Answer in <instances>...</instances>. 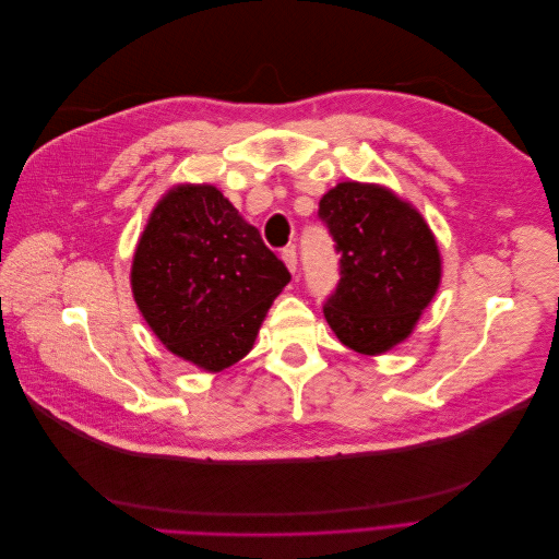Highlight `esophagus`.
I'll list each match as a JSON object with an SVG mask.
<instances>
[{"instance_id": "obj_1", "label": "esophagus", "mask_w": 559, "mask_h": 559, "mask_svg": "<svg viewBox=\"0 0 559 559\" xmlns=\"http://www.w3.org/2000/svg\"><path fill=\"white\" fill-rule=\"evenodd\" d=\"M282 261H284L286 267H289V273L296 275V270H298V257H296V249H294V247L282 251Z\"/></svg>"}]
</instances>
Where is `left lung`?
Here are the masks:
<instances>
[{
  "label": "left lung",
  "instance_id": "8db88e82",
  "mask_svg": "<svg viewBox=\"0 0 559 559\" xmlns=\"http://www.w3.org/2000/svg\"><path fill=\"white\" fill-rule=\"evenodd\" d=\"M341 251V284L324 317L345 347L380 357L413 335L438 294L443 259L425 216L382 183L341 181L319 200Z\"/></svg>",
  "mask_w": 559,
  "mask_h": 559
}]
</instances>
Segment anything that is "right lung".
<instances>
[{
  "instance_id": "add662e5",
  "label": "right lung",
  "mask_w": 559,
  "mask_h": 559,
  "mask_svg": "<svg viewBox=\"0 0 559 559\" xmlns=\"http://www.w3.org/2000/svg\"><path fill=\"white\" fill-rule=\"evenodd\" d=\"M292 275L212 183H175L134 247L130 286L175 357L222 373L251 352Z\"/></svg>"
}]
</instances>
